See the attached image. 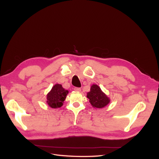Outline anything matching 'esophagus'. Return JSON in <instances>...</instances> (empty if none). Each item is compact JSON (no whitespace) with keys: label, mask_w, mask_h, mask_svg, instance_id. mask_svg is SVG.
I'll return each instance as SVG.
<instances>
[{"label":"esophagus","mask_w":159,"mask_h":159,"mask_svg":"<svg viewBox=\"0 0 159 159\" xmlns=\"http://www.w3.org/2000/svg\"><path fill=\"white\" fill-rule=\"evenodd\" d=\"M74 90L76 91H79V92H80V91H81V89L80 88H74Z\"/></svg>","instance_id":"34e87169"}]
</instances>
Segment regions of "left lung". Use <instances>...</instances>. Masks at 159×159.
I'll use <instances>...</instances> for the list:
<instances>
[{
    "label": "left lung",
    "mask_w": 159,
    "mask_h": 159,
    "mask_svg": "<svg viewBox=\"0 0 159 159\" xmlns=\"http://www.w3.org/2000/svg\"><path fill=\"white\" fill-rule=\"evenodd\" d=\"M87 98L91 105L95 108H103L109 104L111 100L97 84H92L90 91L87 93Z\"/></svg>",
    "instance_id": "left-lung-1"
}]
</instances>
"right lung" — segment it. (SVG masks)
Instances as JSON below:
<instances>
[{
    "label": "right lung",
    "instance_id": "obj_1",
    "mask_svg": "<svg viewBox=\"0 0 159 159\" xmlns=\"http://www.w3.org/2000/svg\"><path fill=\"white\" fill-rule=\"evenodd\" d=\"M68 90H66L62 86V84H56L46 95V103L49 107L59 108L63 106L64 101L68 94Z\"/></svg>",
    "mask_w": 159,
    "mask_h": 159
}]
</instances>
